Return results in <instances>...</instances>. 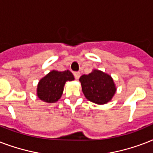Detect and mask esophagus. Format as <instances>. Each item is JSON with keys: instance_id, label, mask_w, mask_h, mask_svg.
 Returning <instances> with one entry per match:
<instances>
[{"instance_id": "esophagus-1", "label": "esophagus", "mask_w": 153, "mask_h": 153, "mask_svg": "<svg viewBox=\"0 0 153 153\" xmlns=\"http://www.w3.org/2000/svg\"><path fill=\"white\" fill-rule=\"evenodd\" d=\"M74 78L76 79H79V77H80V75H81V74H80V72L79 71H75L74 72Z\"/></svg>"}]
</instances>
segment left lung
Listing matches in <instances>:
<instances>
[{
    "label": "left lung",
    "instance_id": "obj_1",
    "mask_svg": "<svg viewBox=\"0 0 153 153\" xmlns=\"http://www.w3.org/2000/svg\"><path fill=\"white\" fill-rule=\"evenodd\" d=\"M79 81L85 97L96 104H105L116 92L111 76L101 71L94 70L89 74H83Z\"/></svg>",
    "mask_w": 153,
    "mask_h": 153
}]
</instances>
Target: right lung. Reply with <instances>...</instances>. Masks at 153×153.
I'll use <instances>...</instances> for the list:
<instances>
[{"instance_id": "obj_1", "label": "right lung", "mask_w": 153, "mask_h": 153, "mask_svg": "<svg viewBox=\"0 0 153 153\" xmlns=\"http://www.w3.org/2000/svg\"><path fill=\"white\" fill-rule=\"evenodd\" d=\"M74 79V75L70 71H51L39 82L37 96L40 100L45 102L53 103L57 102L62 96L66 82Z\"/></svg>"}]
</instances>
